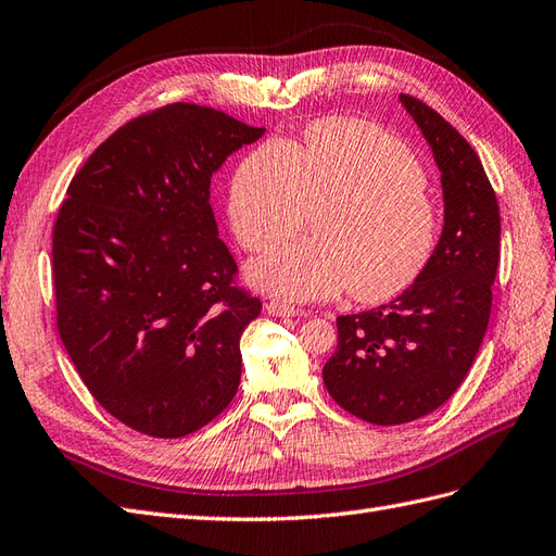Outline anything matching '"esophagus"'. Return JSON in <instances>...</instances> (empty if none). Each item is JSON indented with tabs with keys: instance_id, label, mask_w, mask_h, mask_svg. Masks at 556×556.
<instances>
[{
	"instance_id": "1",
	"label": "esophagus",
	"mask_w": 556,
	"mask_h": 556,
	"mask_svg": "<svg viewBox=\"0 0 556 556\" xmlns=\"http://www.w3.org/2000/svg\"><path fill=\"white\" fill-rule=\"evenodd\" d=\"M265 309H267L269 316H303V309H298V307L287 305V303H279V300H269Z\"/></svg>"
}]
</instances>
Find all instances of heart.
Instances as JSON below:
<instances>
[{"label": "heart", "instance_id": "1", "mask_svg": "<svg viewBox=\"0 0 556 556\" xmlns=\"http://www.w3.org/2000/svg\"><path fill=\"white\" fill-rule=\"evenodd\" d=\"M316 240L283 244L251 265L256 287L293 300L349 289L358 303H384L431 261L440 214L419 161L401 139L354 118L314 123L303 147L267 141L235 169L230 228L247 251L291 237L309 210Z\"/></svg>", "mask_w": 556, "mask_h": 556}]
</instances>
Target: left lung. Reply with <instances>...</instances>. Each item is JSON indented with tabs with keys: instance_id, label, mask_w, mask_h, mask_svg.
<instances>
[{
	"instance_id": "1",
	"label": "left lung",
	"mask_w": 556,
	"mask_h": 556,
	"mask_svg": "<svg viewBox=\"0 0 556 556\" xmlns=\"http://www.w3.org/2000/svg\"><path fill=\"white\" fill-rule=\"evenodd\" d=\"M440 169L445 226L419 279L391 303L338 316L324 384L342 409L395 426L431 415L480 352L501 258V214L478 153L435 109L401 94Z\"/></svg>"
}]
</instances>
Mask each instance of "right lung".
<instances>
[{
  "instance_id": "1",
  "label": "right lung",
  "mask_w": 556,
  "mask_h": 556,
  "mask_svg": "<svg viewBox=\"0 0 556 556\" xmlns=\"http://www.w3.org/2000/svg\"><path fill=\"white\" fill-rule=\"evenodd\" d=\"M265 128L188 102L128 121L74 174L53 228L58 332L111 417L184 438L240 387L261 300L218 240L212 174Z\"/></svg>"
}]
</instances>
